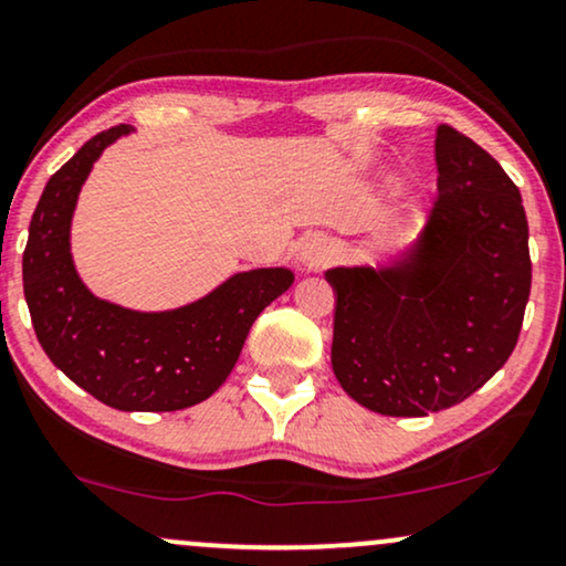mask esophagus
Here are the masks:
<instances>
[{
    "instance_id": "esophagus-1",
    "label": "esophagus",
    "mask_w": 566,
    "mask_h": 566,
    "mask_svg": "<svg viewBox=\"0 0 566 566\" xmlns=\"http://www.w3.org/2000/svg\"><path fill=\"white\" fill-rule=\"evenodd\" d=\"M329 254H333V241L325 233H306L296 247V260L310 270L319 268L322 262L329 260Z\"/></svg>"
}]
</instances>
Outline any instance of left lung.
Segmentation results:
<instances>
[{"mask_svg":"<svg viewBox=\"0 0 566 566\" xmlns=\"http://www.w3.org/2000/svg\"><path fill=\"white\" fill-rule=\"evenodd\" d=\"M437 202L421 237L379 265L325 270L333 371L381 416H429L486 385L517 346L531 296L520 189L471 137L437 129Z\"/></svg>","mask_w":566,"mask_h":566,"instance_id":"1","label":"left lung"}]
</instances>
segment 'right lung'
I'll return each mask as SVG.
<instances>
[{
  "mask_svg": "<svg viewBox=\"0 0 566 566\" xmlns=\"http://www.w3.org/2000/svg\"><path fill=\"white\" fill-rule=\"evenodd\" d=\"M132 132L129 124L101 132L51 176L28 229L23 291L35 337L59 371L116 410L160 413L197 406L223 385L254 319L291 289L293 273L241 270L164 312L95 296L72 260V216L95 160Z\"/></svg>",
  "mask_w": 566,
  "mask_h": 566,
  "instance_id": "add662e5",
  "label": "right lung"
}]
</instances>
